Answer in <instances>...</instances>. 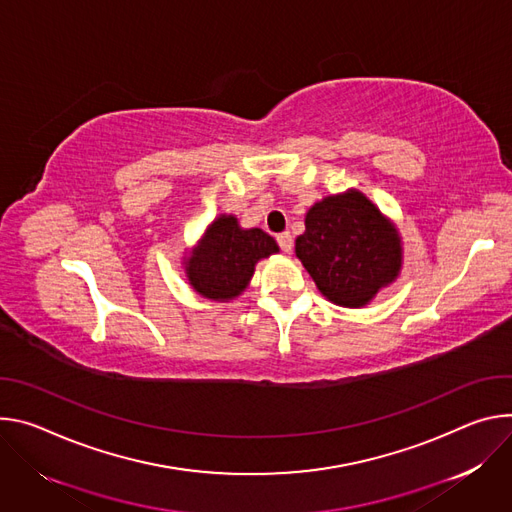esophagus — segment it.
I'll use <instances>...</instances> for the list:
<instances>
[{
    "mask_svg": "<svg viewBox=\"0 0 512 512\" xmlns=\"http://www.w3.org/2000/svg\"><path fill=\"white\" fill-rule=\"evenodd\" d=\"M276 242H278V246H280V250L282 252H291L293 250V236L289 234V232H282V234H278L276 236Z\"/></svg>",
    "mask_w": 512,
    "mask_h": 512,
    "instance_id": "esophagus-1",
    "label": "esophagus"
}]
</instances>
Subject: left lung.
I'll list each match as a JSON object with an SVG mask.
<instances>
[{
	"instance_id": "8db88e82",
	"label": "left lung",
	"mask_w": 512,
	"mask_h": 512,
	"mask_svg": "<svg viewBox=\"0 0 512 512\" xmlns=\"http://www.w3.org/2000/svg\"><path fill=\"white\" fill-rule=\"evenodd\" d=\"M295 254L327 301L362 309L399 278L403 238L362 191L348 189L311 205Z\"/></svg>"
}]
</instances>
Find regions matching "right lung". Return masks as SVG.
<instances>
[{
    "label": "right lung",
    "instance_id": "right-lung-1",
    "mask_svg": "<svg viewBox=\"0 0 512 512\" xmlns=\"http://www.w3.org/2000/svg\"><path fill=\"white\" fill-rule=\"evenodd\" d=\"M278 252L276 240L260 227H242L234 213H221L183 258V268L197 295L230 303L248 289L256 264Z\"/></svg>",
    "mask_w": 512,
    "mask_h": 512
}]
</instances>
